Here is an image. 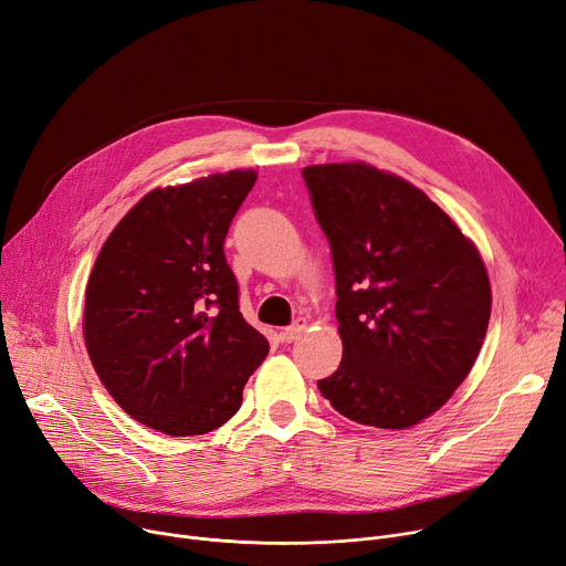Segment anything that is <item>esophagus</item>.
<instances>
[{"mask_svg":"<svg viewBox=\"0 0 566 566\" xmlns=\"http://www.w3.org/2000/svg\"><path fill=\"white\" fill-rule=\"evenodd\" d=\"M305 329H307V321H305V318H297V321H293L289 327H284V329L280 332V336H282L284 344H291V342H295V338H300V334H303Z\"/></svg>","mask_w":566,"mask_h":566,"instance_id":"obj_1","label":"esophagus"}]
</instances>
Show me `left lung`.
<instances>
[{"label":"left lung","instance_id":"left-lung-1","mask_svg":"<svg viewBox=\"0 0 566 566\" xmlns=\"http://www.w3.org/2000/svg\"><path fill=\"white\" fill-rule=\"evenodd\" d=\"M329 241L344 359L321 394L346 419L405 430L464 382L492 289L475 245L423 191L366 164L303 170Z\"/></svg>","mask_w":566,"mask_h":566}]
</instances>
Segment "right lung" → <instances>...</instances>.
<instances>
[{
  "instance_id": "1",
  "label": "right lung",
  "mask_w": 566,
  "mask_h": 566,
  "mask_svg": "<svg viewBox=\"0 0 566 566\" xmlns=\"http://www.w3.org/2000/svg\"><path fill=\"white\" fill-rule=\"evenodd\" d=\"M254 181V170H232L155 188L97 254L86 348L113 400L147 428L170 437L220 428L269 355L266 336L239 312L222 250Z\"/></svg>"
}]
</instances>
